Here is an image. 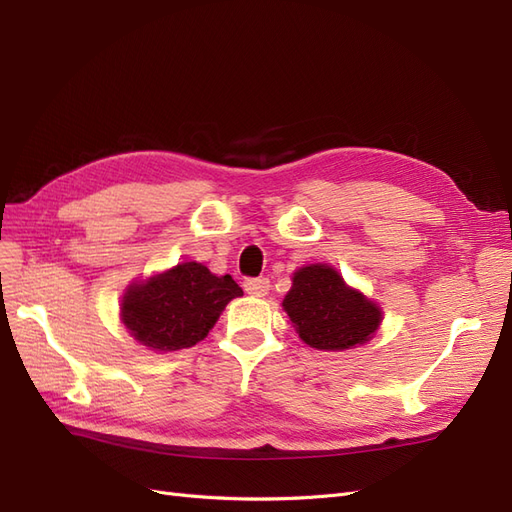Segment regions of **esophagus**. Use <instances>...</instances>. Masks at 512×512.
<instances>
[{
    "instance_id": "esophagus-1",
    "label": "esophagus",
    "mask_w": 512,
    "mask_h": 512,
    "mask_svg": "<svg viewBox=\"0 0 512 512\" xmlns=\"http://www.w3.org/2000/svg\"><path fill=\"white\" fill-rule=\"evenodd\" d=\"M243 288H245L247 294H252V297H265V294L271 288V284H269L267 277H252V280L243 282Z\"/></svg>"
}]
</instances>
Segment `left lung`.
I'll return each mask as SVG.
<instances>
[{
  "mask_svg": "<svg viewBox=\"0 0 512 512\" xmlns=\"http://www.w3.org/2000/svg\"><path fill=\"white\" fill-rule=\"evenodd\" d=\"M282 307L307 346L339 352L369 342L382 322V309L350 288L329 265L294 271Z\"/></svg>",
  "mask_w": 512,
  "mask_h": 512,
  "instance_id": "1",
  "label": "left lung"
}]
</instances>
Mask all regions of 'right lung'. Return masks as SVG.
<instances>
[{
  "label": "right lung",
  "instance_id": "right-lung-1",
  "mask_svg": "<svg viewBox=\"0 0 512 512\" xmlns=\"http://www.w3.org/2000/svg\"><path fill=\"white\" fill-rule=\"evenodd\" d=\"M241 294L230 275L218 277L200 262H181L130 284L121 299V322L138 344L175 352L203 342L224 307Z\"/></svg>",
  "mask_w": 512,
  "mask_h": 512
}]
</instances>
